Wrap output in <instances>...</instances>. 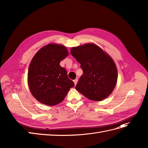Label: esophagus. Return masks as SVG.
I'll return each mask as SVG.
<instances>
[{
    "mask_svg": "<svg viewBox=\"0 0 148 148\" xmlns=\"http://www.w3.org/2000/svg\"><path fill=\"white\" fill-rule=\"evenodd\" d=\"M77 79H74V84L75 85H76L77 84Z\"/></svg>",
    "mask_w": 148,
    "mask_h": 148,
    "instance_id": "esophagus-1",
    "label": "esophagus"
}]
</instances>
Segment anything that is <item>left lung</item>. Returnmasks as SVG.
Wrapping results in <instances>:
<instances>
[{
  "mask_svg": "<svg viewBox=\"0 0 148 148\" xmlns=\"http://www.w3.org/2000/svg\"><path fill=\"white\" fill-rule=\"evenodd\" d=\"M71 54L83 71L75 89L90 100L101 101L107 98L117 83V71L112 59L94 44L72 47Z\"/></svg>",
  "mask_w": 148,
  "mask_h": 148,
  "instance_id": "1",
  "label": "left lung"
}]
</instances>
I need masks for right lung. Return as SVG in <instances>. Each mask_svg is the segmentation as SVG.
I'll return each mask as SVG.
<instances>
[{"label":"right lung","instance_id":"add662e5","mask_svg":"<svg viewBox=\"0 0 148 148\" xmlns=\"http://www.w3.org/2000/svg\"><path fill=\"white\" fill-rule=\"evenodd\" d=\"M69 54L62 45L49 44L42 47L29 67L28 84L33 96L44 104L54 106L64 99L74 86L60 62Z\"/></svg>","mask_w":148,"mask_h":148}]
</instances>
